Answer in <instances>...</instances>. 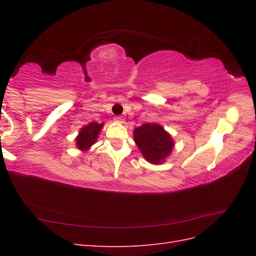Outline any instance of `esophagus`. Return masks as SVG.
Segmentation results:
<instances>
[{
  "mask_svg": "<svg viewBox=\"0 0 256 256\" xmlns=\"http://www.w3.org/2000/svg\"><path fill=\"white\" fill-rule=\"evenodd\" d=\"M114 120L118 122H125V118H124V116L118 115V116H115V118H114Z\"/></svg>",
  "mask_w": 256,
  "mask_h": 256,
  "instance_id": "1",
  "label": "esophagus"
}]
</instances>
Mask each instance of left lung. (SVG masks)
<instances>
[{"label": "left lung", "instance_id": "left-lung-1", "mask_svg": "<svg viewBox=\"0 0 256 256\" xmlns=\"http://www.w3.org/2000/svg\"><path fill=\"white\" fill-rule=\"evenodd\" d=\"M134 138L143 157L152 164H162L174 147L172 136L156 122L143 124L136 128Z\"/></svg>", "mask_w": 256, "mask_h": 256}]
</instances>
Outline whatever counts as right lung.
Wrapping results in <instances>:
<instances>
[{
    "label": "right lung",
    "instance_id": "obj_1",
    "mask_svg": "<svg viewBox=\"0 0 256 256\" xmlns=\"http://www.w3.org/2000/svg\"><path fill=\"white\" fill-rule=\"evenodd\" d=\"M102 127H104V122L98 124L96 122H90L88 125L81 128L78 136L76 138V147H78V148L82 152L88 150L92 144L96 143L98 134Z\"/></svg>",
    "mask_w": 256,
    "mask_h": 256
}]
</instances>
